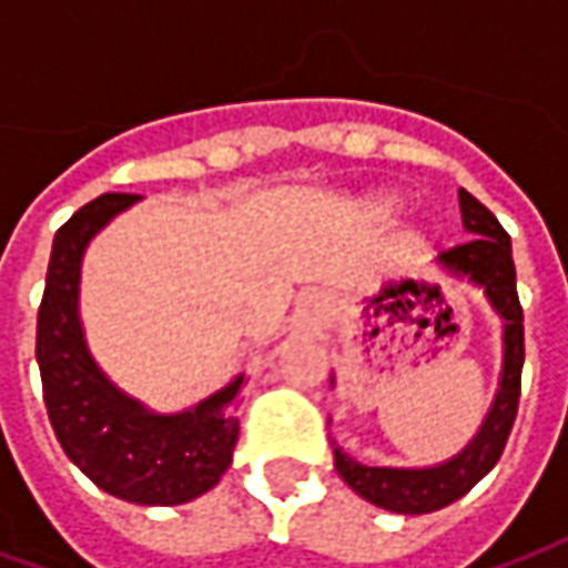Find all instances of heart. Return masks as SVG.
<instances>
[{"mask_svg": "<svg viewBox=\"0 0 568 568\" xmlns=\"http://www.w3.org/2000/svg\"><path fill=\"white\" fill-rule=\"evenodd\" d=\"M395 210H398V200H393V197L371 200V206H368L371 215H377V219H383V215H389V212H395Z\"/></svg>", "mask_w": 568, "mask_h": 568, "instance_id": "obj_1", "label": "heart"}]
</instances>
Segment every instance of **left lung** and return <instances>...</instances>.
<instances>
[{"label":"left lung","instance_id":"left-lung-1","mask_svg":"<svg viewBox=\"0 0 568 568\" xmlns=\"http://www.w3.org/2000/svg\"><path fill=\"white\" fill-rule=\"evenodd\" d=\"M459 210L471 240L444 248L440 264L456 276H468L484 285L489 304L505 320V365L499 395L475 440L450 463L435 468H374L356 463L341 447H334V468L346 487L371 505L393 514H428L463 499L493 465L499 463L508 444L517 405H520V371H524V307L517 297V273L511 258V236L499 219L459 187Z\"/></svg>","mask_w":568,"mask_h":568}]
</instances>
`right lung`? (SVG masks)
<instances>
[{
  "label": "right lung",
  "instance_id": "obj_1",
  "mask_svg": "<svg viewBox=\"0 0 568 568\" xmlns=\"http://www.w3.org/2000/svg\"><path fill=\"white\" fill-rule=\"evenodd\" d=\"M140 194H100L54 236L36 325V362L48 419L60 447L93 484L133 505H182L219 484L231 465L243 377L185 414L161 417L118 393L93 365L79 325L84 246Z\"/></svg>",
  "mask_w": 568,
  "mask_h": 568
}]
</instances>
